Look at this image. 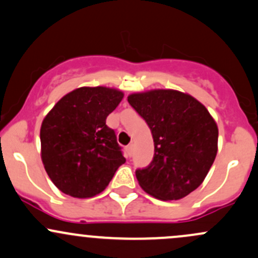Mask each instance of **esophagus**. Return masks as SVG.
<instances>
[{
  "mask_svg": "<svg viewBox=\"0 0 258 258\" xmlns=\"http://www.w3.org/2000/svg\"><path fill=\"white\" fill-rule=\"evenodd\" d=\"M132 152H134V144H128V146L126 147V153H127V155H130V157H131Z\"/></svg>",
  "mask_w": 258,
  "mask_h": 258,
  "instance_id": "34e87169",
  "label": "esophagus"
}]
</instances>
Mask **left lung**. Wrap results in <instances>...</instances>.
I'll use <instances>...</instances> for the list:
<instances>
[{
    "mask_svg": "<svg viewBox=\"0 0 258 258\" xmlns=\"http://www.w3.org/2000/svg\"><path fill=\"white\" fill-rule=\"evenodd\" d=\"M146 120L154 157L136 170L144 191L161 201L181 200L207 176L218 152V126L197 99L174 89H153L127 97Z\"/></svg>",
    "mask_w": 258,
    "mask_h": 258,
    "instance_id": "obj_1",
    "label": "left lung"
}]
</instances>
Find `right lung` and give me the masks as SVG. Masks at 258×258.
Returning <instances> with one entry per match:
<instances>
[{
    "label": "right lung",
    "mask_w": 258,
    "mask_h": 258,
    "mask_svg": "<svg viewBox=\"0 0 258 258\" xmlns=\"http://www.w3.org/2000/svg\"><path fill=\"white\" fill-rule=\"evenodd\" d=\"M122 98L115 88L81 87L62 97L42 120V164L63 194L97 196L126 161L114 130L106 126Z\"/></svg>",
    "instance_id": "right-lung-1"
}]
</instances>
